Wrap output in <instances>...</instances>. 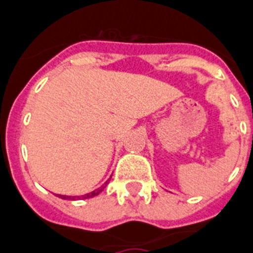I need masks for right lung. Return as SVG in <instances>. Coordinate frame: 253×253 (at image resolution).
<instances>
[{
	"mask_svg": "<svg viewBox=\"0 0 253 253\" xmlns=\"http://www.w3.org/2000/svg\"><path fill=\"white\" fill-rule=\"evenodd\" d=\"M105 187H106V183H105V185H102L101 188H98V189H96V191H93V192H90V193H86V195H84L83 199H90V197L97 196L98 193H100V192H101ZM58 197H61V199H65V200H75V199H76L75 196H64V195H58ZM77 199H79V196H77Z\"/></svg>",
	"mask_w": 253,
	"mask_h": 253,
	"instance_id": "obj_1",
	"label": "right lung"
}]
</instances>
